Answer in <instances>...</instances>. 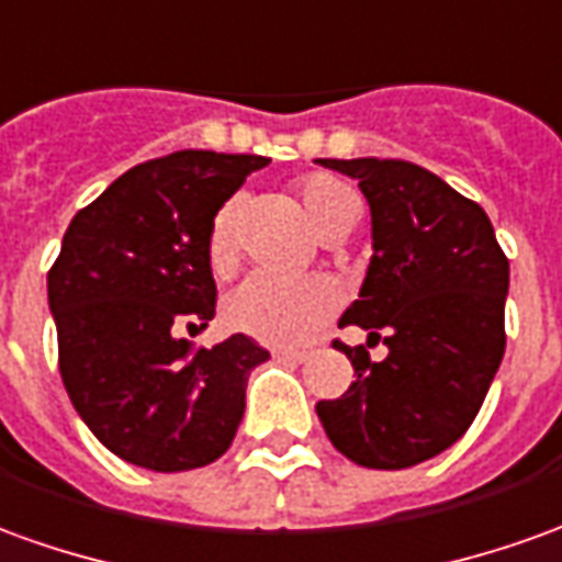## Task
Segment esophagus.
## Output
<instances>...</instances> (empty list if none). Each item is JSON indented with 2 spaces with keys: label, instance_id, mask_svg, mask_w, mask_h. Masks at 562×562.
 <instances>
[{
  "label": "esophagus",
  "instance_id": "obj_1",
  "mask_svg": "<svg viewBox=\"0 0 562 562\" xmlns=\"http://www.w3.org/2000/svg\"><path fill=\"white\" fill-rule=\"evenodd\" d=\"M273 359H280V362L301 364V362H307L310 352L307 349H273Z\"/></svg>",
  "mask_w": 562,
  "mask_h": 562
}]
</instances>
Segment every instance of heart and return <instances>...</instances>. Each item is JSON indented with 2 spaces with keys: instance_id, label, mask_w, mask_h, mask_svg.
I'll return each instance as SVG.
<instances>
[{
  "instance_id": "1",
  "label": "heart",
  "mask_w": 562,
  "mask_h": 562,
  "mask_svg": "<svg viewBox=\"0 0 562 562\" xmlns=\"http://www.w3.org/2000/svg\"><path fill=\"white\" fill-rule=\"evenodd\" d=\"M297 203L319 240H335L340 234H347L362 213L356 191L325 172H313L297 182ZM237 222H240V198L225 200L210 222L206 261L215 273H225L234 265ZM337 304H340V294L335 282L322 280V277L273 280L265 273H252L227 294L222 319L231 331L249 335L261 344L292 347V344H304L316 331V325L335 313Z\"/></svg>"
}]
</instances>
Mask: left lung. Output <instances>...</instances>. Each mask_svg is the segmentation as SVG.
Returning a JSON list of instances; mask_svg holds the SVG:
<instances>
[{
  "label": "left lung",
  "instance_id": "obj_1",
  "mask_svg": "<svg viewBox=\"0 0 562 562\" xmlns=\"http://www.w3.org/2000/svg\"><path fill=\"white\" fill-rule=\"evenodd\" d=\"M316 164L359 179L371 206V265L340 325L390 349L371 362L344 347L356 380L316 414L331 445L364 469H411L457 445L505 356L508 258L474 200L407 160Z\"/></svg>",
  "mask_w": 562,
  "mask_h": 562
}]
</instances>
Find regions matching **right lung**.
I'll return each mask as SVG.
<instances>
[{"label":"right lung","mask_w":562,"mask_h":562,"mask_svg":"<svg viewBox=\"0 0 562 562\" xmlns=\"http://www.w3.org/2000/svg\"><path fill=\"white\" fill-rule=\"evenodd\" d=\"M261 155L172 151L117 176L78 210L48 270L60 376L88 429L115 457L188 472L225 453L246 380L270 352L234 335L213 349L179 331L215 316L206 234Z\"/></svg>","instance_id":"obj_1"}]
</instances>
